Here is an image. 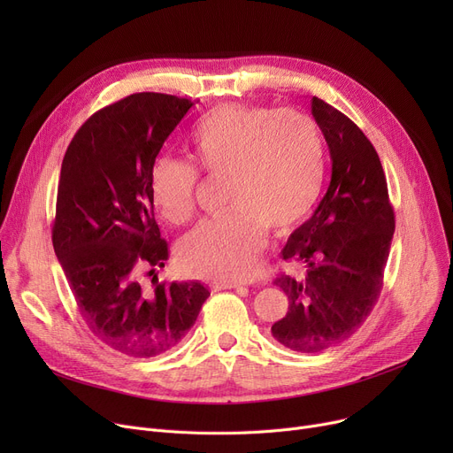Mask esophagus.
<instances>
[{"label": "esophagus", "mask_w": 453, "mask_h": 453, "mask_svg": "<svg viewBox=\"0 0 453 453\" xmlns=\"http://www.w3.org/2000/svg\"><path fill=\"white\" fill-rule=\"evenodd\" d=\"M214 288H217V290H236V292H241V294H248V288L239 287V284H233V282L217 284V287H214Z\"/></svg>", "instance_id": "34e87169"}]
</instances>
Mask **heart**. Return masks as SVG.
Instances as JSON below:
<instances>
[{"label": "heart", "instance_id": "b5f03b06", "mask_svg": "<svg viewBox=\"0 0 453 453\" xmlns=\"http://www.w3.org/2000/svg\"><path fill=\"white\" fill-rule=\"evenodd\" d=\"M190 152L207 174H227L231 212L187 234L180 263L207 280H248L266 246V227L290 231L319 196L321 132L311 115L294 108L224 104L195 127ZM198 181V169L187 161L161 156L152 163L150 195L166 220L193 219Z\"/></svg>", "mask_w": 453, "mask_h": 453}]
</instances>
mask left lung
Segmentation results:
<instances>
[{
	"mask_svg": "<svg viewBox=\"0 0 453 453\" xmlns=\"http://www.w3.org/2000/svg\"><path fill=\"white\" fill-rule=\"evenodd\" d=\"M312 115L332 159L330 185L314 214L282 248L284 260L304 265V277L280 275L288 312L273 338L296 352H319L350 338L382 290L395 233L382 163L347 115L312 97Z\"/></svg>",
	"mask_w": 453,
	"mask_h": 453,
	"instance_id": "obj_1",
	"label": "left lung"
}]
</instances>
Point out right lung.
Here are the masks:
<instances>
[{"label": "right lung", "instance_id": "add662e5", "mask_svg": "<svg viewBox=\"0 0 453 453\" xmlns=\"http://www.w3.org/2000/svg\"><path fill=\"white\" fill-rule=\"evenodd\" d=\"M195 106L165 93H134L91 115L65 150L53 248L81 316L111 349L154 358L174 349L211 296L198 280L156 282L169 246L154 219L150 169L163 142Z\"/></svg>", "mask_w": 453, "mask_h": 453}]
</instances>
